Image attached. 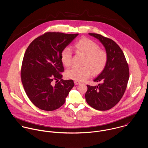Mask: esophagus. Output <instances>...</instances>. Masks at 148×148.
Masks as SVG:
<instances>
[{"label": "esophagus", "mask_w": 148, "mask_h": 148, "mask_svg": "<svg viewBox=\"0 0 148 148\" xmlns=\"http://www.w3.org/2000/svg\"><path fill=\"white\" fill-rule=\"evenodd\" d=\"M74 83H75V84L76 85L80 84V83L79 82H77V81H74Z\"/></svg>", "instance_id": "esophagus-1"}]
</instances>
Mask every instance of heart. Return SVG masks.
Here are the masks:
<instances>
[{
  "label": "heart",
  "instance_id": "1",
  "mask_svg": "<svg viewBox=\"0 0 148 148\" xmlns=\"http://www.w3.org/2000/svg\"><path fill=\"white\" fill-rule=\"evenodd\" d=\"M74 50L77 53L85 56L83 67H72L68 69L66 75L68 78L75 81H83L89 77L91 72L95 76L100 74L108 61V54L105 50L100 49L99 45L93 41L82 38L75 44ZM72 53L70 48H65L61 53V60L66 66L72 64Z\"/></svg>",
  "mask_w": 148,
  "mask_h": 148
}]
</instances>
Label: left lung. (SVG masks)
Here are the masks:
<instances>
[{"mask_svg": "<svg viewBox=\"0 0 148 148\" xmlns=\"http://www.w3.org/2000/svg\"><path fill=\"white\" fill-rule=\"evenodd\" d=\"M106 48L108 61L103 71L93 81L97 86L87 85L85 95L87 103L98 110H107L116 106L123 96L129 77V66L124 54L116 42L100 34L89 33Z\"/></svg>", "mask_w": 148, "mask_h": 148, "instance_id": "obj_1", "label": "left lung"}]
</instances>
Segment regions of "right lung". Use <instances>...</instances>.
<instances>
[{
  "label": "right lung",
  "instance_id": "obj_1",
  "mask_svg": "<svg viewBox=\"0 0 148 148\" xmlns=\"http://www.w3.org/2000/svg\"><path fill=\"white\" fill-rule=\"evenodd\" d=\"M78 35L46 32L26 49L21 65V82L27 96L38 108L46 111L59 108L73 87L72 80L62 79L61 53Z\"/></svg>",
  "mask_w": 148,
  "mask_h": 148
}]
</instances>
